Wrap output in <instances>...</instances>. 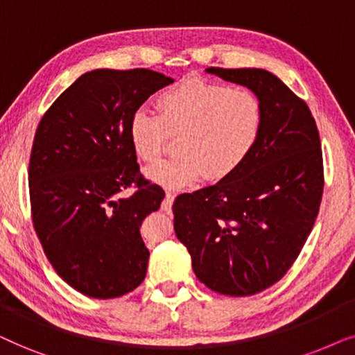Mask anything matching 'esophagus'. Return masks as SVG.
Wrapping results in <instances>:
<instances>
[{
	"instance_id": "34e87169",
	"label": "esophagus",
	"mask_w": 355,
	"mask_h": 355,
	"mask_svg": "<svg viewBox=\"0 0 355 355\" xmlns=\"http://www.w3.org/2000/svg\"><path fill=\"white\" fill-rule=\"evenodd\" d=\"M173 200H175V195L173 193L167 191V195H165L164 201H162V209L170 212V209H172V205H173Z\"/></svg>"
}]
</instances>
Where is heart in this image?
<instances>
[{"label":"heart","mask_w":355,"mask_h":355,"mask_svg":"<svg viewBox=\"0 0 355 355\" xmlns=\"http://www.w3.org/2000/svg\"><path fill=\"white\" fill-rule=\"evenodd\" d=\"M159 115L138 108L130 116L128 136L141 162H155L177 136L178 155L160 160L146 175L159 185L180 190L200 178L219 182L242 167L263 128L258 96L245 87H227L202 78H187L160 92Z\"/></svg>","instance_id":"heart-1"}]
</instances>
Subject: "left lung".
<instances>
[{"label": "left lung", "instance_id": "left-lung-1", "mask_svg": "<svg viewBox=\"0 0 355 355\" xmlns=\"http://www.w3.org/2000/svg\"><path fill=\"white\" fill-rule=\"evenodd\" d=\"M248 87L263 128L237 172L173 202V229L202 284L224 295L258 294L299 257L323 195V154L306 103L277 76L258 68H207Z\"/></svg>", "mask_w": 355, "mask_h": 355}]
</instances>
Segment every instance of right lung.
Here are the masks:
<instances>
[{"label":"right lung","instance_id":"1","mask_svg":"<svg viewBox=\"0 0 355 355\" xmlns=\"http://www.w3.org/2000/svg\"><path fill=\"white\" fill-rule=\"evenodd\" d=\"M173 79L144 68L94 69L45 112L29 162L34 229L66 284L94 299L135 291L148 271L139 227L165 193L141 175L130 144L135 110ZM135 187L131 197H121Z\"/></svg>","mask_w":355,"mask_h":355}]
</instances>
